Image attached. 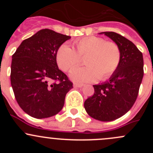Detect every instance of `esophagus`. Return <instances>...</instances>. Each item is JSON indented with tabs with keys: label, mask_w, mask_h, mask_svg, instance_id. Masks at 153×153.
<instances>
[{
	"label": "esophagus",
	"mask_w": 153,
	"mask_h": 153,
	"mask_svg": "<svg viewBox=\"0 0 153 153\" xmlns=\"http://www.w3.org/2000/svg\"><path fill=\"white\" fill-rule=\"evenodd\" d=\"M74 87L75 88H81L82 87V86H84V84H77V83H75V84H73Z\"/></svg>",
	"instance_id": "1"
}]
</instances>
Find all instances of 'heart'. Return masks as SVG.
I'll return each instance as SVG.
<instances>
[{"label": "heart", "mask_w": 153, "mask_h": 153, "mask_svg": "<svg viewBox=\"0 0 153 153\" xmlns=\"http://www.w3.org/2000/svg\"><path fill=\"white\" fill-rule=\"evenodd\" d=\"M75 50L68 44H63L56 53L58 67L63 71H69L79 65L81 58L86 56V67L72 69L69 78L75 82L89 83L98 78H109L119 67L121 52L118 44L106 41L97 36H88L74 42Z\"/></svg>", "instance_id": "1"}]
</instances>
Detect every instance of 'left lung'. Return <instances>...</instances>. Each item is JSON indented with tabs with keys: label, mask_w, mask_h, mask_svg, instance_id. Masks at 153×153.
Returning <instances> with one entry per match:
<instances>
[{
	"label": "left lung",
	"mask_w": 153,
	"mask_h": 153,
	"mask_svg": "<svg viewBox=\"0 0 153 153\" xmlns=\"http://www.w3.org/2000/svg\"><path fill=\"white\" fill-rule=\"evenodd\" d=\"M121 52L119 67L108 81L93 85L95 92L84 102L88 115L101 121H112L125 115L135 104L143 76V55L136 46L113 32H104Z\"/></svg>",
	"instance_id": "obj_1"
}]
</instances>
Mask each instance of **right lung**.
I'll use <instances>...</instances> for the list:
<instances>
[{
	"mask_svg": "<svg viewBox=\"0 0 153 153\" xmlns=\"http://www.w3.org/2000/svg\"><path fill=\"white\" fill-rule=\"evenodd\" d=\"M70 38L51 29H41L23 41L12 55L10 79L15 99L33 118L58 114L66 95L73 88L56 61L58 48ZM53 80L59 83H52Z\"/></svg>",
	"mask_w": 153,
	"mask_h": 153,
	"instance_id": "right-lung-1",
	"label": "right lung"
}]
</instances>
